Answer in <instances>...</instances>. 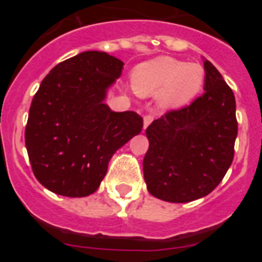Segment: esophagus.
Returning <instances> with one entry per match:
<instances>
[{
    "label": "esophagus",
    "mask_w": 262,
    "mask_h": 262,
    "mask_svg": "<svg viewBox=\"0 0 262 262\" xmlns=\"http://www.w3.org/2000/svg\"><path fill=\"white\" fill-rule=\"evenodd\" d=\"M152 120H154V115H151V114L144 115V118H143V123H144V128H147V127L152 123Z\"/></svg>",
    "instance_id": "obj_1"
}]
</instances>
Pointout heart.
<instances>
[{
    "label": "heart",
    "instance_id": "obj_1",
    "mask_svg": "<svg viewBox=\"0 0 262 262\" xmlns=\"http://www.w3.org/2000/svg\"><path fill=\"white\" fill-rule=\"evenodd\" d=\"M133 81L139 96L159 94V103L163 107H181L201 92L205 69L198 62L161 56L140 64L134 72Z\"/></svg>",
    "mask_w": 262,
    "mask_h": 262
}]
</instances>
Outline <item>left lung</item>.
<instances>
[{
	"instance_id": "left-lung-1",
	"label": "left lung",
	"mask_w": 262,
	"mask_h": 262,
	"mask_svg": "<svg viewBox=\"0 0 262 262\" xmlns=\"http://www.w3.org/2000/svg\"><path fill=\"white\" fill-rule=\"evenodd\" d=\"M205 93L189 106L168 111L145 129L143 160L148 191L159 200H200L221 184L232 164L237 136L235 96L209 60Z\"/></svg>"
}]
</instances>
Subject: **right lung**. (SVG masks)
Segmentation results:
<instances>
[{"label": "right lung", "mask_w": 262, "mask_h": 262, "mask_svg": "<svg viewBox=\"0 0 262 262\" xmlns=\"http://www.w3.org/2000/svg\"><path fill=\"white\" fill-rule=\"evenodd\" d=\"M123 61L85 51L57 64L32 98L25 143L36 180L48 190L80 198L93 194L111 156L140 134L135 111L115 113L103 101Z\"/></svg>", "instance_id": "1"}]
</instances>
